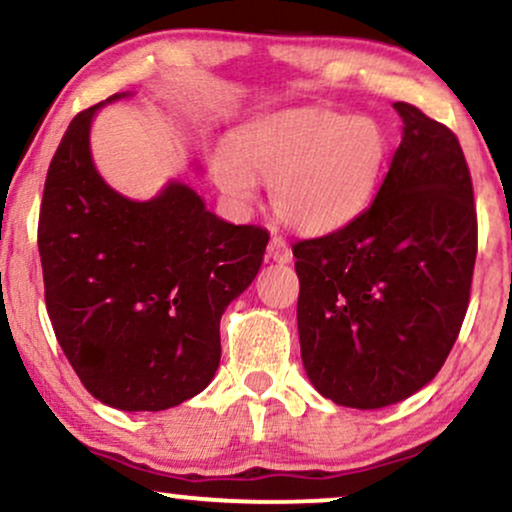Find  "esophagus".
Returning <instances> with one entry per match:
<instances>
[{
    "mask_svg": "<svg viewBox=\"0 0 512 512\" xmlns=\"http://www.w3.org/2000/svg\"><path fill=\"white\" fill-rule=\"evenodd\" d=\"M267 257L269 260L279 262V264H286L291 262V248H288V243L283 240L281 236H274L272 240H269V248H267Z\"/></svg>",
    "mask_w": 512,
    "mask_h": 512,
    "instance_id": "1",
    "label": "esophagus"
}]
</instances>
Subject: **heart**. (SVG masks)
I'll return each mask as SVG.
<instances>
[{
	"instance_id": "heart-1",
	"label": "heart",
	"mask_w": 512,
	"mask_h": 512,
	"mask_svg": "<svg viewBox=\"0 0 512 512\" xmlns=\"http://www.w3.org/2000/svg\"><path fill=\"white\" fill-rule=\"evenodd\" d=\"M389 159V135L372 116L288 109L243 126L212 157L219 188L238 205L272 183L283 224L310 236L334 233L365 212Z\"/></svg>"
}]
</instances>
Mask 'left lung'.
<instances>
[{"mask_svg": "<svg viewBox=\"0 0 512 512\" xmlns=\"http://www.w3.org/2000/svg\"><path fill=\"white\" fill-rule=\"evenodd\" d=\"M403 140L360 217L293 245L307 377L360 410L427 386L463 326L477 257V209L463 147L408 102Z\"/></svg>", "mask_w": 512, "mask_h": 512, "instance_id": "obj_1", "label": "left lung"}]
</instances>
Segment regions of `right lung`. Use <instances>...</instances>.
<instances>
[{"label": "right lung", "instance_id": "obj_1", "mask_svg": "<svg viewBox=\"0 0 512 512\" xmlns=\"http://www.w3.org/2000/svg\"><path fill=\"white\" fill-rule=\"evenodd\" d=\"M102 104L76 114L47 171L38 224L47 315L92 396L157 412L207 389L221 360L219 319L260 272L269 233L207 212L186 183L147 202L109 188L90 155Z\"/></svg>", "mask_w": 512, "mask_h": 512}]
</instances>
